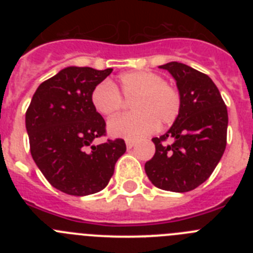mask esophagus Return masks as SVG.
<instances>
[{
	"instance_id": "34e87169",
	"label": "esophagus",
	"mask_w": 253,
	"mask_h": 253,
	"mask_svg": "<svg viewBox=\"0 0 253 253\" xmlns=\"http://www.w3.org/2000/svg\"><path fill=\"white\" fill-rule=\"evenodd\" d=\"M126 148L128 149H130V148H133L134 146H135V140H131V139H126Z\"/></svg>"
}]
</instances>
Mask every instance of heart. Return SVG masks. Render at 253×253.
Segmentation results:
<instances>
[{
  "label": "heart",
  "mask_w": 253,
  "mask_h": 253,
  "mask_svg": "<svg viewBox=\"0 0 253 253\" xmlns=\"http://www.w3.org/2000/svg\"><path fill=\"white\" fill-rule=\"evenodd\" d=\"M133 99L134 113L118 116L109 123L114 137L139 139L177 119L181 111V95L175 86L153 71H130L118 78V86L109 81L100 82L91 92V102L102 116H114L122 110L124 100Z\"/></svg>",
  "instance_id": "heart-1"
}]
</instances>
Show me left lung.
<instances>
[{"label": "left lung", "instance_id": "obj_1", "mask_svg": "<svg viewBox=\"0 0 253 253\" xmlns=\"http://www.w3.org/2000/svg\"><path fill=\"white\" fill-rule=\"evenodd\" d=\"M176 80L181 111L169 130L153 138L156 153L146 173L158 189L187 193L213 173L227 146L228 111L209 76L178 62L161 66ZM167 139L172 143L167 145Z\"/></svg>", "mask_w": 253, "mask_h": 253}]
</instances>
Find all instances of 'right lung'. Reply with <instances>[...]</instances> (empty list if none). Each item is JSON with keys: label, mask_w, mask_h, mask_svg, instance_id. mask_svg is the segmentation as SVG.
Wrapping results in <instances>:
<instances>
[{"label": "right lung", "mask_w": 253, "mask_h": 253, "mask_svg": "<svg viewBox=\"0 0 253 253\" xmlns=\"http://www.w3.org/2000/svg\"><path fill=\"white\" fill-rule=\"evenodd\" d=\"M90 67H67L38 87L25 115L31 157L49 184L62 193H99L125 153L124 139H107L106 123L95 110L91 92L110 75Z\"/></svg>", "instance_id": "add662e5"}]
</instances>
